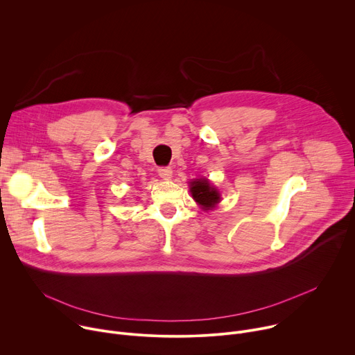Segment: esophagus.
<instances>
[{
	"instance_id": "obj_1",
	"label": "esophagus",
	"mask_w": 355,
	"mask_h": 355,
	"mask_svg": "<svg viewBox=\"0 0 355 355\" xmlns=\"http://www.w3.org/2000/svg\"><path fill=\"white\" fill-rule=\"evenodd\" d=\"M159 175H160L162 178H164V180H170L171 175H173L171 167H160V168H159Z\"/></svg>"
}]
</instances>
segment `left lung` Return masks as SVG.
<instances>
[{"label": "left lung", "instance_id": "1", "mask_svg": "<svg viewBox=\"0 0 355 355\" xmlns=\"http://www.w3.org/2000/svg\"><path fill=\"white\" fill-rule=\"evenodd\" d=\"M189 191L196 204L205 211L215 208L220 202L219 191L207 178H198L191 181Z\"/></svg>", "mask_w": 355, "mask_h": 355}]
</instances>
